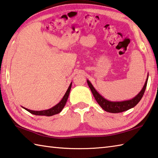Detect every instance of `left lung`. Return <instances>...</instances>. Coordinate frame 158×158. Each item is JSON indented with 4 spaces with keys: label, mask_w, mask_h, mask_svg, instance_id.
I'll use <instances>...</instances> for the list:
<instances>
[{
    "label": "left lung",
    "mask_w": 158,
    "mask_h": 158,
    "mask_svg": "<svg viewBox=\"0 0 158 158\" xmlns=\"http://www.w3.org/2000/svg\"><path fill=\"white\" fill-rule=\"evenodd\" d=\"M148 78V74L142 89L140 91V92L135 97L131 99V100L124 101H110L107 100V99L103 98V96H102L100 94H99L97 91L95 89V88L93 87L92 83H91L88 80L87 81V82L88 85H89L91 91H92L96 101H97V103H98L99 106H100L102 108L105 110V111L111 112V113H118V112H122L124 111H126V110H128L131 109L139 103L141 99H142L143 94H144L146 85H147Z\"/></svg>",
    "instance_id": "1"
}]
</instances>
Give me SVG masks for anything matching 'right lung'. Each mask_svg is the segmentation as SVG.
Instances as JSON below:
<instances>
[{"instance_id": "obj_1", "label": "right lung", "mask_w": 158, "mask_h": 158, "mask_svg": "<svg viewBox=\"0 0 158 158\" xmlns=\"http://www.w3.org/2000/svg\"><path fill=\"white\" fill-rule=\"evenodd\" d=\"M71 85H72V82L69 85V87L68 88L67 91H66L64 96H63V98L62 100L60 101L59 103H57L56 106H55L54 107H51L48 110H41V111H34V110H30L26 108V107H23L25 110H26L27 112H29L31 113L32 114L35 115H39V116H47V117H51V116L57 114L58 113H60L61 111H62V109L64 108V107L65 106L66 101H67V99L69 97V93H70L71 91Z\"/></svg>"}]
</instances>
